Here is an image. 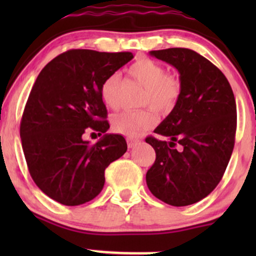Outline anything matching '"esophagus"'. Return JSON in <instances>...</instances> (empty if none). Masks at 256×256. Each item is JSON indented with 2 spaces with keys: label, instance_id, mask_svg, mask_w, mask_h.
Returning a JSON list of instances; mask_svg holds the SVG:
<instances>
[{
  "label": "esophagus",
  "instance_id": "1",
  "mask_svg": "<svg viewBox=\"0 0 256 256\" xmlns=\"http://www.w3.org/2000/svg\"><path fill=\"white\" fill-rule=\"evenodd\" d=\"M137 144H140V140H128V148H134Z\"/></svg>",
  "mask_w": 256,
  "mask_h": 256
}]
</instances>
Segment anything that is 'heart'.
I'll list each match as a JSON object with an SVG mask.
<instances>
[{
    "mask_svg": "<svg viewBox=\"0 0 256 256\" xmlns=\"http://www.w3.org/2000/svg\"><path fill=\"white\" fill-rule=\"evenodd\" d=\"M128 76L144 86L142 104H150L162 113L172 110L182 92V84L174 76L166 73L165 67L148 58H138L128 68ZM119 73H112L101 85V98L110 110L120 107ZM158 114L152 108L126 110L113 118V128L128 137H138L140 134L156 125Z\"/></svg>",
    "mask_w": 256,
    "mask_h": 256,
    "instance_id": "obj_1",
    "label": "heart"
}]
</instances>
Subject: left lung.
Masks as SVG:
<instances>
[{
	"mask_svg": "<svg viewBox=\"0 0 256 256\" xmlns=\"http://www.w3.org/2000/svg\"><path fill=\"white\" fill-rule=\"evenodd\" d=\"M149 54L177 70L182 92L154 130L170 142L146 138L156 152L146 180L155 198L183 207L201 201L222 180L234 146L236 101L222 72L196 52L170 48Z\"/></svg>",
	"mask_w": 256,
	"mask_h": 256,
	"instance_id": "obj_1",
	"label": "left lung"
}]
</instances>
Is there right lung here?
I'll use <instances>...</instances> for the list:
<instances>
[{"label": "right lung", "mask_w": 256, "mask_h": 256, "mask_svg": "<svg viewBox=\"0 0 256 256\" xmlns=\"http://www.w3.org/2000/svg\"><path fill=\"white\" fill-rule=\"evenodd\" d=\"M134 58L132 52L72 49L40 71L26 102L20 137L28 171L46 196L64 206L89 202L101 192L104 170L128 150L110 124L101 85ZM104 136L95 145L86 128Z\"/></svg>", "instance_id": "1"}]
</instances>
